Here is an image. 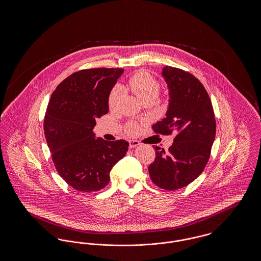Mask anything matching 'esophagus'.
<instances>
[{"label": "esophagus", "instance_id": "1", "mask_svg": "<svg viewBox=\"0 0 261 261\" xmlns=\"http://www.w3.org/2000/svg\"><path fill=\"white\" fill-rule=\"evenodd\" d=\"M139 142L137 140H130L129 141V148L132 149V148H135L137 146H139Z\"/></svg>", "mask_w": 261, "mask_h": 261}]
</instances>
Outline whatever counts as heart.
Instances as JSON below:
<instances>
[{
	"mask_svg": "<svg viewBox=\"0 0 261 261\" xmlns=\"http://www.w3.org/2000/svg\"><path fill=\"white\" fill-rule=\"evenodd\" d=\"M128 84H129V88L131 89V91L143 101L150 97L156 98L161 91V88H162L161 82L155 77H153L152 75L150 74L149 71L144 70V69L138 70L137 72L132 75L129 78ZM121 95H122L121 89L118 86H115L111 91V93L109 95L108 102H109L110 109L112 111L118 107V103L121 99ZM139 129H140L139 125L134 121H130L125 126L126 132L130 135L136 134L137 132L139 131Z\"/></svg>",
	"mask_w": 261,
	"mask_h": 261,
	"instance_id": "b5f03b06",
	"label": "heart"
}]
</instances>
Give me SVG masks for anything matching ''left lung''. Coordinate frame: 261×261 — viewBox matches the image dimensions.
I'll use <instances>...</instances> for the list:
<instances>
[{
  "label": "left lung",
  "mask_w": 261,
  "mask_h": 261,
  "mask_svg": "<svg viewBox=\"0 0 261 261\" xmlns=\"http://www.w3.org/2000/svg\"><path fill=\"white\" fill-rule=\"evenodd\" d=\"M162 75L169 88L166 117L152 125L155 134L172 135V146H153L155 159L149 177L160 188L175 191L186 187L203 171L211 156L216 121L211 98L199 79L183 69L165 66Z\"/></svg>",
  "instance_id": "1"
}]
</instances>
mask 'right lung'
I'll return each instance as SVG.
<instances>
[{
    "mask_svg": "<svg viewBox=\"0 0 261 261\" xmlns=\"http://www.w3.org/2000/svg\"><path fill=\"white\" fill-rule=\"evenodd\" d=\"M123 68L83 69L68 76L50 96L44 132L62 179L80 192H96L110 182L113 165L124 158L128 142L96 139V118L109 112V95Z\"/></svg>",
    "mask_w": 261,
    "mask_h": 261,
    "instance_id": "obj_1",
    "label": "right lung"
}]
</instances>
